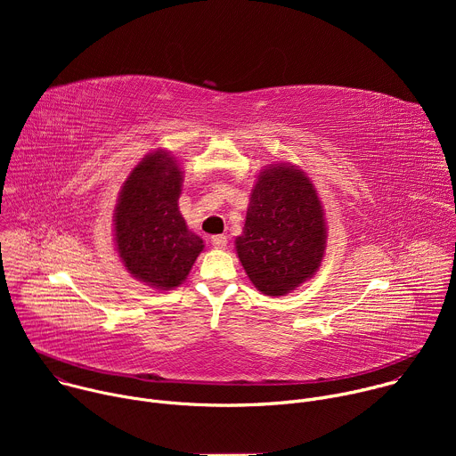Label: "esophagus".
Segmentation results:
<instances>
[{"instance_id":"34e87169","label":"esophagus","mask_w":456,"mask_h":456,"mask_svg":"<svg viewBox=\"0 0 456 456\" xmlns=\"http://www.w3.org/2000/svg\"><path fill=\"white\" fill-rule=\"evenodd\" d=\"M211 243L215 245V248H225L227 247V236L216 234V236L211 238Z\"/></svg>"}]
</instances>
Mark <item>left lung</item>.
<instances>
[{"mask_svg":"<svg viewBox=\"0 0 456 456\" xmlns=\"http://www.w3.org/2000/svg\"><path fill=\"white\" fill-rule=\"evenodd\" d=\"M236 254L265 296H285L310 280L327 248L324 211L297 166L271 164L256 178Z\"/></svg>","mask_w":456,"mask_h":456,"instance_id":"left-lung-1","label":"left lung"}]
</instances>
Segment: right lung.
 I'll return each instance as SVG.
<instances>
[{"label": "right lung", "instance_id": "add662e5", "mask_svg": "<svg viewBox=\"0 0 456 456\" xmlns=\"http://www.w3.org/2000/svg\"><path fill=\"white\" fill-rule=\"evenodd\" d=\"M183 173L167 151L146 155L120 187L113 213L117 252L135 280L171 290L204 250L178 209Z\"/></svg>", "mask_w": 456, "mask_h": 456}]
</instances>
